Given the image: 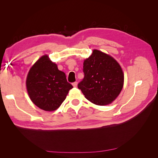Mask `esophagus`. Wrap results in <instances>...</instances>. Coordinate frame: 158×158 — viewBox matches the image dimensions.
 Returning <instances> with one entry per match:
<instances>
[{"mask_svg": "<svg viewBox=\"0 0 158 158\" xmlns=\"http://www.w3.org/2000/svg\"><path fill=\"white\" fill-rule=\"evenodd\" d=\"M77 85H78V82H74L73 83V85L74 87H76V86H77Z\"/></svg>", "mask_w": 158, "mask_h": 158, "instance_id": "1", "label": "esophagus"}]
</instances>
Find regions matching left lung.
Wrapping results in <instances>:
<instances>
[{"mask_svg": "<svg viewBox=\"0 0 158 158\" xmlns=\"http://www.w3.org/2000/svg\"><path fill=\"white\" fill-rule=\"evenodd\" d=\"M84 78L78 84L85 98L98 106H106L121 92L124 74L121 66L112 56L94 50L84 61Z\"/></svg>", "mask_w": 158, "mask_h": 158, "instance_id": "1", "label": "left lung"}]
</instances>
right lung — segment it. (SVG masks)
<instances>
[{"label": "right lung", "mask_w": 158, "mask_h": 158, "mask_svg": "<svg viewBox=\"0 0 158 158\" xmlns=\"http://www.w3.org/2000/svg\"><path fill=\"white\" fill-rule=\"evenodd\" d=\"M28 95L36 106L51 111L58 109L69 91L73 88L47 55L42 56L32 66L26 79Z\"/></svg>", "instance_id": "obj_1"}]
</instances>
